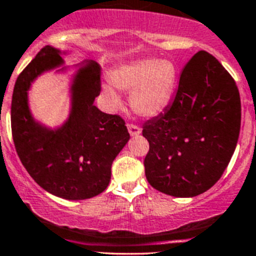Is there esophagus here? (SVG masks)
I'll use <instances>...</instances> for the list:
<instances>
[{
	"mask_svg": "<svg viewBox=\"0 0 256 256\" xmlns=\"http://www.w3.org/2000/svg\"><path fill=\"white\" fill-rule=\"evenodd\" d=\"M126 128H128V132H130V136H138L141 133V130H140L138 126H136L133 123L126 124Z\"/></svg>",
	"mask_w": 256,
	"mask_h": 256,
	"instance_id": "esophagus-1",
	"label": "esophagus"
}]
</instances>
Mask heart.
I'll use <instances>...</instances> for the list:
<instances>
[{
	"instance_id": "1",
	"label": "heart",
	"mask_w": 256,
	"mask_h": 256,
	"mask_svg": "<svg viewBox=\"0 0 256 256\" xmlns=\"http://www.w3.org/2000/svg\"><path fill=\"white\" fill-rule=\"evenodd\" d=\"M177 72L169 60L141 58L118 66L108 80L122 91L130 92V104L141 116H155L168 105L176 84ZM104 94L112 105L120 100L112 87H104Z\"/></svg>"
}]
</instances>
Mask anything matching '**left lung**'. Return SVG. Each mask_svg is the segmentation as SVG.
Returning <instances> with one entry per match:
<instances>
[{
	"label": "left lung",
	"mask_w": 256,
	"mask_h": 256,
	"mask_svg": "<svg viewBox=\"0 0 256 256\" xmlns=\"http://www.w3.org/2000/svg\"><path fill=\"white\" fill-rule=\"evenodd\" d=\"M240 126L234 79L209 52L198 51L183 68L173 102L142 126L150 144L144 162L148 183L176 198L208 191L230 164Z\"/></svg>",
	"instance_id": "obj_1"
}]
</instances>
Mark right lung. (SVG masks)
<instances>
[{
  "label": "right lung",
  "mask_w": 256,
  "mask_h": 256,
  "mask_svg": "<svg viewBox=\"0 0 256 256\" xmlns=\"http://www.w3.org/2000/svg\"><path fill=\"white\" fill-rule=\"evenodd\" d=\"M62 64L60 51L46 46L19 74L11 101V132L16 152L30 177L44 190L66 200H84L105 191L112 164L130 140L120 115L100 112L101 68L90 62L74 79L72 114L50 130L29 112L26 91L44 70Z\"/></svg>",
  "instance_id": "add662e5"
}]
</instances>
